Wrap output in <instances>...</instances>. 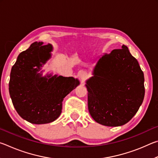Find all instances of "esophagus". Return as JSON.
<instances>
[{"label": "esophagus", "mask_w": 158, "mask_h": 158, "mask_svg": "<svg viewBox=\"0 0 158 158\" xmlns=\"http://www.w3.org/2000/svg\"><path fill=\"white\" fill-rule=\"evenodd\" d=\"M78 77L79 79H81V81H83V80L85 79L87 77V74L86 73H85L84 71H80L78 74Z\"/></svg>", "instance_id": "34e87169"}]
</instances>
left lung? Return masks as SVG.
Returning <instances> with one entry per match:
<instances>
[{"label": "left lung", "instance_id": "1", "mask_svg": "<svg viewBox=\"0 0 158 158\" xmlns=\"http://www.w3.org/2000/svg\"><path fill=\"white\" fill-rule=\"evenodd\" d=\"M85 81L90 116L101 125L121 126L137 114L143 102V73L128 48L114 49L100 57Z\"/></svg>", "mask_w": 158, "mask_h": 158}]
</instances>
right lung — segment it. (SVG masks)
I'll return each mask as SVG.
<instances>
[{
	"mask_svg": "<svg viewBox=\"0 0 158 158\" xmlns=\"http://www.w3.org/2000/svg\"><path fill=\"white\" fill-rule=\"evenodd\" d=\"M35 42L18 56L10 73L9 92L19 115L33 124L49 123L62 111L63 99L80 82L73 77L47 74L43 65L52 57V44Z\"/></svg>",
	"mask_w": 158,
	"mask_h": 158,
	"instance_id": "1",
	"label": "right lung"
}]
</instances>
